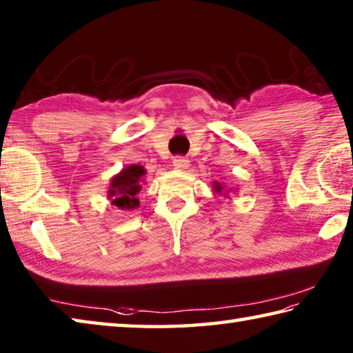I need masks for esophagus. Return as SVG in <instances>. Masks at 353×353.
<instances>
[{
	"label": "esophagus",
	"mask_w": 353,
	"mask_h": 353,
	"mask_svg": "<svg viewBox=\"0 0 353 353\" xmlns=\"http://www.w3.org/2000/svg\"><path fill=\"white\" fill-rule=\"evenodd\" d=\"M172 166H174L176 170H188L190 160L183 156H176L172 159Z\"/></svg>",
	"instance_id": "obj_1"
}]
</instances>
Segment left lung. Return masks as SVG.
Segmentation results:
<instances>
[{
  "label": "left lung",
  "mask_w": 353,
  "mask_h": 353,
  "mask_svg": "<svg viewBox=\"0 0 353 353\" xmlns=\"http://www.w3.org/2000/svg\"><path fill=\"white\" fill-rule=\"evenodd\" d=\"M213 188H214L216 193H222V191H223V187H222V185H221L219 182H214V183H213Z\"/></svg>",
  "instance_id": "obj_1"
}]
</instances>
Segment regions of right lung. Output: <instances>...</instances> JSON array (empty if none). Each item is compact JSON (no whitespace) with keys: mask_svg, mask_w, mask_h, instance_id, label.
I'll return each instance as SVG.
<instances>
[{"mask_svg":"<svg viewBox=\"0 0 353 353\" xmlns=\"http://www.w3.org/2000/svg\"><path fill=\"white\" fill-rule=\"evenodd\" d=\"M146 171L142 165H130L121 170L117 176L111 179L108 197L111 203L120 210H134L139 207V199L136 197L142 190L143 176Z\"/></svg>","mask_w":353,"mask_h":353,"instance_id":"1","label":"right lung"}]
</instances>
